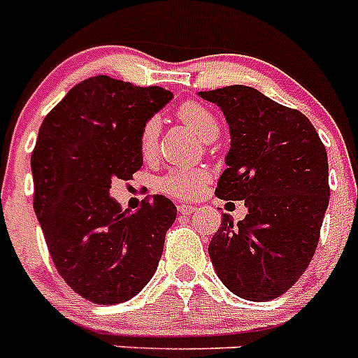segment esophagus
I'll return each instance as SVG.
<instances>
[{
  "label": "esophagus",
  "mask_w": 358,
  "mask_h": 358,
  "mask_svg": "<svg viewBox=\"0 0 358 358\" xmlns=\"http://www.w3.org/2000/svg\"><path fill=\"white\" fill-rule=\"evenodd\" d=\"M195 210H197V206H194V204H179V206H177V211H179L181 215L194 213Z\"/></svg>",
  "instance_id": "obj_1"
}]
</instances>
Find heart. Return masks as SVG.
<instances>
[{"label": "heart", "instance_id": "b5f03b06", "mask_svg": "<svg viewBox=\"0 0 358 358\" xmlns=\"http://www.w3.org/2000/svg\"><path fill=\"white\" fill-rule=\"evenodd\" d=\"M176 116L192 129L195 134L204 141H211L218 134V122L210 109L199 102H185L177 107ZM157 134H159V122L156 118H148L140 131V152L143 157H152L157 147ZM210 179V173L201 169L172 170L161 179L159 186L164 194L173 197H194L204 188Z\"/></svg>", "mask_w": 358, "mask_h": 358}]
</instances>
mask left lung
I'll return each mask as SVG.
<instances>
[{
  "mask_svg": "<svg viewBox=\"0 0 358 358\" xmlns=\"http://www.w3.org/2000/svg\"><path fill=\"white\" fill-rule=\"evenodd\" d=\"M199 94L222 109L231 132L215 195L248 206L238 224L224 213L211 264L233 294L268 301L301 278L317 249L330 202L327 148L303 113L248 85Z\"/></svg>",
  "mask_w": 358,
  "mask_h": 358,
  "instance_id": "obj_1",
  "label": "left lung"
}]
</instances>
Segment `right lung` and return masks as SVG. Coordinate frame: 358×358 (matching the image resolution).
Wrapping results in <instances>:
<instances>
[{"instance_id": "1", "label": "right lung", "mask_w": 358, "mask_h": 358, "mask_svg": "<svg viewBox=\"0 0 358 358\" xmlns=\"http://www.w3.org/2000/svg\"><path fill=\"white\" fill-rule=\"evenodd\" d=\"M172 93L98 75L50 110L31 152L34 210L62 280L96 305H118L156 273L177 210L164 195L131 213L109 195L143 166L140 131Z\"/></svg>"}]
</instances>
